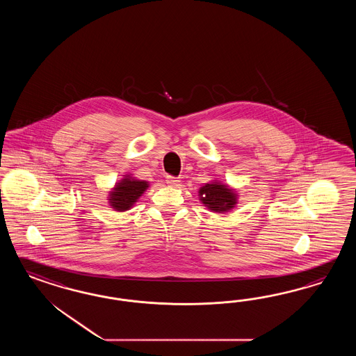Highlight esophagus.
I'll use <instances>...</instances> for the list:
<instances>
[{"instance_id":"34e87169","label":"esophagus","mask_w":356,"mask_h":356,"mask_svg":"<svg viewBox=\"0 0 356 356\" xmlns=\"http://www.w3.org/2000/svg\"><path fill=\"white\" fill-rule=\"evenodd\" d=\"M167 184H168L170 186H175V188H177V186H179V184H180V180H179L177 177L168 176V177H167Z\"/></svg>"}]
</instances>
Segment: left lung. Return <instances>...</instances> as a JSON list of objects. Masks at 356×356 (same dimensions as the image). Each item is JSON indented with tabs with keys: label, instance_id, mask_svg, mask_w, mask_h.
<instances>
[{
	"label": "left lung",
	"instance_id": "obj_1",
	"mask_svg": "<svg viewBox=\"0 0 356 356\" xmlns=\"http://www.w3.org/2000/svg\"><path fill=\"white\" fill-rule=\"evenodd\" d=\"M198 198L207 210L216 214H226L236 207V189L220 180H211L198 189Z\"/></svg>",
	"mask_w": 356,
	"mask_h": 356
}]
</instances>
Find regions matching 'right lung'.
I'll list each match as a JSON object with an SVG mask.
<instances>
[{"instance_id": "1", "label": "right lung", "mask_w": 356, "mask_h": 356, "mask_svg": "<svg viewBox=\"0 0 356 356\" xmlns=\"http://www.w3.org/2000/svg\"><path fill=\"white\" fill-rule=\"evenodd\" d=\"M149 186V181L140 180L131 173H125L109 191L107 197L108 205L119 213L128 211L136 205V202H138L140 195H143Z\"/></svg>"}]
</instances>
